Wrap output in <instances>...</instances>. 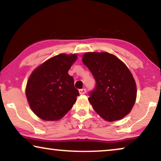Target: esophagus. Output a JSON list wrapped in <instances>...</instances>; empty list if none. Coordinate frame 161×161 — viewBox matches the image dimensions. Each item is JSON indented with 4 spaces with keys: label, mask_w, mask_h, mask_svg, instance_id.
<instances>
[{
    "label": "esophagus",
    "mask_w": 161,
    "mask_h": 161,
    "mask_svg": "<svg viewBox=\"0 0 161 161\" xmlns=\"http://www.w3.org/2000/svg\"><path fill=\"white\" fill-rule=\"evenodd\" d=\"M86 89H82L79 90V93H80V94H86Z\"/></svg>",
    "instance_id": "obj_1"
}]
</instances>
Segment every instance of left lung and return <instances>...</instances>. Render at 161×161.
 Returning a JSON list of instances; mask_svg holds the SVG:
<instances>
[{
  "label": "left lung",
  "mask_w": 161,
  "mask_h": 161,
  "mask_svg": "<svg viewBox=\"0 0 161 161\" xmlns=\"http://www.w3.org/2000/svg\"><path fill=\"white\" fill-rule=\"evenodd\" d=\"M82 61L96 81L89 97L94 111L108 122L122 119L133 108L137 94L130 71L120 59L106 52L86 53Z\"/></svg>",
  "instance_id": "8db88e82"
}]
</instances>
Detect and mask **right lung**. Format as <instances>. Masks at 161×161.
<instances>
[{"instance_id": "add662e5", "label": "right lung", "mask_w": 161, "mask_h": 161, "mask_svg": "<svg viewBox=\"0 0 161 161\" xmlns=\"http://www.w3.org/2000/svg\"><path fill=\"white\" fill-rule=\"evenodd\" d=\"M77 54L61 53L36 67L28 78L25 94L32 111L42 119H60L79 96L74 79L68 74Z\"/></svg>"}]
</instances>
